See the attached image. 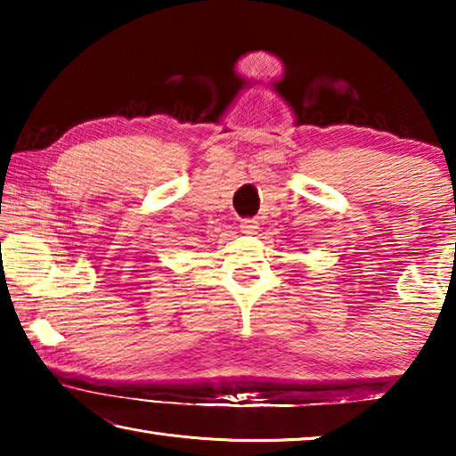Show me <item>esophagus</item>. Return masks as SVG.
Listing matches in <instances>:
<instances>
[{
	"instance_id": "34e87169",
	"label": "esophagus",
	"mask_w": 456,
	"mask_h": 456,
	"mask_svg": "<svg viewBox=\"0 0 456 456\" xmlns=\"http://www.w3.org/2000/svg\"><path fill=\"white\" fill-rule=\"evenodd\" d=\"M257 229H259L257 221H253V219H245L241 223V233H245V235H256Z\"/></svg>"
}]
</instances>
